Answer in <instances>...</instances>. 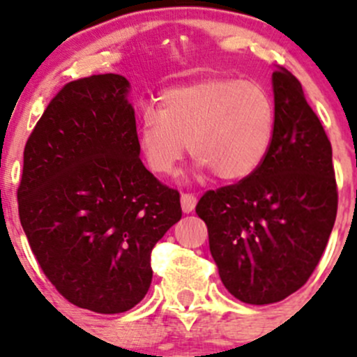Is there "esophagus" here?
Returning a JSON list of instances; mask_svg holds the SVG:
<instances>
[{"label":"esophagus","mask_w":357,"mask_h":357,"mask_svg":"<svg viewBox=\"0 0 357 357\" xmlns=\"http://www.w3.org/2000/svg\"><path fill=\"white\" fill-rule=\"evenodd\" d=\"M197 205V197L193 195V193H183L181 195V207H183V212H186V214H190V212L195 208Z\"/></svg>","instance_id":"esophagus-1"}]
</instances>
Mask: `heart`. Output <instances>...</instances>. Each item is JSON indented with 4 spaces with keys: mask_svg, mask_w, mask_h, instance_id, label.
<instances>
[{
    "mask_svg": "<svg viewBox=\"0 0 357 357\" xmlns=\"http://www.w3.org/2000/svg\"><path fill=\"white\" fill-rule=\"evenodd\" d=\"M158 107L160 114H143L138 135L143 158L157 176L174 174L186 142L192 157L222 181L252 176L271 150L275 103L255 81L205 77L165 89Z\"/></svg>",
    "mask_w": 357,
    "mask_h": 357,
    "instance_id": "heart-1",
    "label": "heart"
}]
</instances>
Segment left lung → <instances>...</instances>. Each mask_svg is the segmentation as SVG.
<instances>
[{
    "label": "left lung",
    "mask_w": 357,
    "mask_h": 357,
    "mask_svg": "<svg viewBox=\"0 0 357 357\" xmlns=\"http://www.w3.org/2000/svg\"><path fill=\"white\" fill-rule=\"evenodd\" d=\"M275 138L261 167L208 190L195 211L207 225L221 282L245 304H273L297 291L318 266L338 207L332 143L302 86L273 72Z\"/></svg>",
    "instance_id": "obj_1"
}]
</instances>
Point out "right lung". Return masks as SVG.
I'll list each match as a JSON object with an SVG mask.
<instances>
[{"instance_id": "right-lung-1", "label": "right lung", "mask_w": 357, "mask_h": 357, "mask_svg": "<svg viewBox=\"0 0 357 357\" xmlns=\"http://www.w3.org/2000/svg\"><path fill=\"white\" fill-rule=\"evenodd\" d=\"M128 88L119 74L67 82L25 143L17 190L46 278L68 302L102 314L145 297L153 247L183 214L178 190L139 158Z\"/></svg>"}]
</instances>
